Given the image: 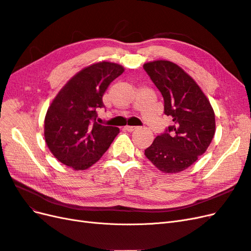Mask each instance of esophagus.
<instances>
[{
	"instance_id": "34e87169",
	"label": "esophagus",
	"mask_w": 251,
	"mask_h": 251,
	"mask_svg": "<svg viewBox=\"0 0 251 251\" xmlns=\"http://www.w3.org/2000/svg\"><path fill=\"white\" fill-rule=\"evenodd\" d=\"M125 128H126V130L127 132H133V131H135V130H137V126H125Z\"/></svg>"
}]
</instances>
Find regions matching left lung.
<instances>
[{
	"mask_svg": "<svg viewBox=\"0 0 251 251\" xmlns=\"http://www.w3.org/2000/svg\"><path fill=\"white\" fill-rule=\"evenodd\" d=\"M143 69L162 94L165 115L173 118V126L157 136L144 155L159 171L180 173L209 147L216 133L214 109L198 83L177 64L157 59Z\"/></svg>",
	"mask_w": 251,
	"mask_h": 251,
	"instance_id": "8db88e82",
	"label": "left lung"
}]
</instances>
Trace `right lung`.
Returning <instances> with one entry per match:
<instances>
[{"mask_svg":"<svg viewBox=\"0 0 251 251\" xmlns=\"http://www.w3.org/2000/svg\"><path fill=\"white\" fill-rule=\"evenodd\" d=\"M125 71L116 63L98 62L85 67L59 90L47 110L44 136L59 162L75 171L96 163L119 133L96 121V110L110 83Z\"/></svg>","mask_w":251,"mask_h":251,"instance_id":"add662e5","label":"right lung"}]
</instances>
